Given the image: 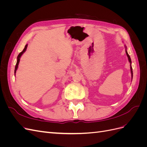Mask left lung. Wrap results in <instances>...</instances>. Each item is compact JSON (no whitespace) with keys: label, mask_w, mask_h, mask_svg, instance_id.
<instances>
[{"label":"left lung","mask_w":147,"mask_h":147,"mask_svg":"<svg viewBox=\"0 0 147 147\" xmlns=\"http://www.w3.org/2000/svg\"><path fill=\"white\" fill-rule=\"evenodd\" d=\"M126 53L127 56V57H128V60H129V63H130V64H131V72L132 78V77H133V73H132V66H131V57H130L129 55H128V53H127V51H126Z\"/></svg>","instance_id":"1"}]
</instances>
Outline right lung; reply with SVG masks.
Listing matches in <instances>:
<instances>
[{
	"label": "right lung",
	"instance_id": "1",
	"mask_svg": "<svg viewBox=\"0 0 147 147\" xmlns=\"http://www.w3.org/2000/svg\"><path fill=\"white\" fill-rule=\"evenodd\" d=\"M27 47H28V45H26V46H25V47H24V50L20 53V54L18 55V57H17V62H16V65H15V74L16 72V70H17V69H18V64H19L20 60V57H21V55H23V53L25 52V51L26 50V49H27Z\"/></svg>",
	"mask_w": 147,
	"mask_h": 147
}]
</instances>
